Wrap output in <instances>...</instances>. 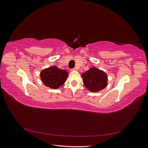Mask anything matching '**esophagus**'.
I'll list each match as a JSON object with an SVG mask.
<instances>
[{"label":"esophagus","instance_id":"34e87169","mask_svg":"<svg viewBox=\"0 0 148 148\" xmlns=\"http://www.w3.org/2000/svg\"><path fill=\"white\" fill-rule=\"evenodd\" d=\"M77 70V68H74V69H71V71H76Z\"/></svg>","mask_w":148,"mask_h":148}]
</instances>
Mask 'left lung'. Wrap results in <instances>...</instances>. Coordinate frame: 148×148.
<instances>
[{
	"label": "left lung",
	"instance_id": "left-lung-1",
	"mask_svg": "<svg viewBox=\"0 0 148 148\" xmlns=\"http://www.w3.org/2000/svg\"><path fill=\"white\" fill-rule=\"evenodd\" d=\"M85 87L92 92H99L108 86V76L96 67H91L82 74Z\"/></svg>",
	"mask_w": 148,
	"mask_h": 148
}]
</instances>
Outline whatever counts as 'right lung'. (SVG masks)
Listing matches in <instances>:
<instances>
[{"mask_svg": "<svg viewBox=\"0 0 148 148\" xmlns=\"http://www.w3.org/2000/svg\"><path fill=\"white\" fill-rule=\"evenodd\" d=\"M69 76L66 70L60 69L56 66H49L42 70L40 74L41 81L47 87L57 89L63 85Z\"/></svg>", "mask_w": 148, "mask_h": 148, "instance_id": "obj_1", "label": "right lung"}]
</instances>
